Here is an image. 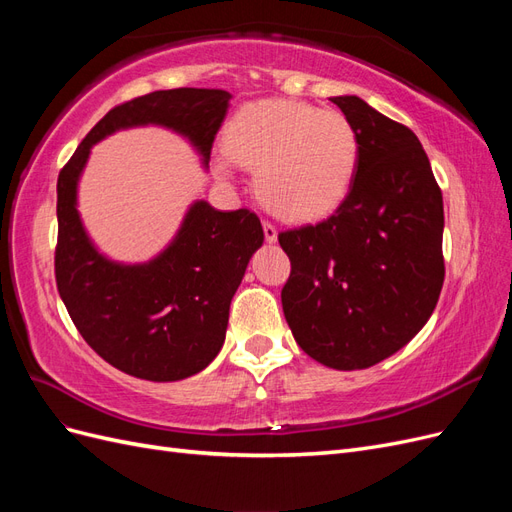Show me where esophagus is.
Masks as SVG:
<instances>
[{
    "label": "esophagus",
    "mask_w": 512,
    "mask_h": 512,
    "mask_svg": "<svg viewBox=\"0 0 512 512\" xmlns=\"http://www.w3.org/2000/svg\"><path fill=\"white\" fill-rule=\"evenodd\" d=\"M262 228H265V239H267L269 243H275V241H277V228H275L269 220L262 222Z\"/></svg>",
    "instance_id": "obj_1"
}]
</instances>
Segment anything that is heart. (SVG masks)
Masks as SVG:
<instances>
[{"mask_svg": "<svg viewBox=\"0 0 512 512\" xmlns=\"http://www.w3.org/2000/svg\"><path fill=\"white\" fill-rule=\"evenodd\" d=\"M359 134L339 111L301 100L245 104L230 119L218 173L254 168L258 198L286 220H316L346 198L359 168Z\"/></svg>", "mask_w": 512, "mask_h": 512, "instance_id": "obj_1", "label": "heart"}]
</instances>
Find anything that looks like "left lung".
I'll return each mask as SVG.
<instances>
[{
	"label": "left lung",
	"instance_id": "left-lung-1",
	"mask_svg": "<svg viewBox=\"0 0 512 512\" xmlns=\"http://www.w3.org/2000/svg\"><path fill=\"white\" fill-rule=\"evenodd\" d=\"M359 134V168L331 218L277 235L288 327L318 363L384 361L425 327L442 282V192L416 134L356 96L331 98Z\"/></svg>",
	"mask_w": 512,
	"mask_h": 512
}]
</instances>
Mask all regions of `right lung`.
Here are the masks:
<instances>
[{
  "label": "right lung",
  "instance_id": "add662e5",
  "mask_svg": "<svg viewBox=\"0 0 512 512\" xmlns=\"http://www.w3.org/2000/svg\"><path fill=\"white\" fill-rule=\"evenodd\" d=\"M230 98L224 89L181 87L123 102L91 128L59 173V297L85 342L123 374L175 382L205 369L224 344L230 301L265 232L250 209L218 211L196 200L156 258L143 265L106 258L76 209L89 151L117 130L153 123L188 138L207 166Z\"/></svg>",
  "mask_w": 512,
  "mask_h": 512
}]
</instances>
